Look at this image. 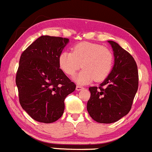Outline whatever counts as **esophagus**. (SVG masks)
<instances>
[{"mask_svg":"<svg viewBox=\"0 0 152 152\" xmlns=\"http://www.w3.org/2000/svg\"><path fill=\"white\" fill-rule=\"evenodd\" d=\"M83 87L81 86L77 85V86H76V90H77V91H80V90L83 89Z\"/></svg>","mask_w":152,"mask_h":152,"instance_id":"1","label":"esophagus"}]
</instances>
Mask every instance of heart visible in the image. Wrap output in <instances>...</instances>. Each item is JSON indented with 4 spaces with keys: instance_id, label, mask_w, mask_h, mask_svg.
Segmentation results:
<instances>
[{
    "instance_id": "heart-1",
    "label": "heart",
    "mask_w": 152,
    "mask_h": 152,
    "mask_svg": "<svg viewBox=\"0 0 152 152\" xmlns=\"http://www.w3.org/2000/svg\"><path fill=\"white\" fill-rule=\"evenodd\" d=\"M61 69L68 75H73L81 66L84 69L75 77L80 84L94 80L100 82L110 74L114 64V55L110 49L97 43L83 42L73 47L72 52L64 51L60 55Z\"/></svg>"
}]
</instances>
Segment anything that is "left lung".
<instances>
[{
    "label": "left lung",
    "mask_w": 152,
    "mask_h": 152,
    "mask_svg": "<svg viewBox=\"0 0 152 152\" xmlns=\"http://www.w3.org/2000/svg\"><path fill=\"white\" fill-rule=\"evenodd\" d=\"M115 64L100 86L89 87L87 111L94 121L112 124L126 116L132 108L138 88L137 66L133 57L116 42L109 40Z\"/></svg>",
    "instance_id": "obj_1"
}]
</instances>
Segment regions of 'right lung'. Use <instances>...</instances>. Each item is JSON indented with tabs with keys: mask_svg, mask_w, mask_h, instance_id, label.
Masks as SVG:
<instances>
[{
	"mask_svg": "<svg viewBox=\"0 0 152 152\" xmlns=\"http://www.w3.org/2000/svg\"><path fill=\"white\" fill-rule=\"evenodd\" d=\"M69 41L40 36L21 54L15 80L19 101L34 121H58L64 114V100L75 90V84L60 69V55Z\"/></svg>",
	"mask_w": 152,
	"mask_h": 152,
	"instance_id": "obj_1",
	"label": "right lung"
}]
</instances>
